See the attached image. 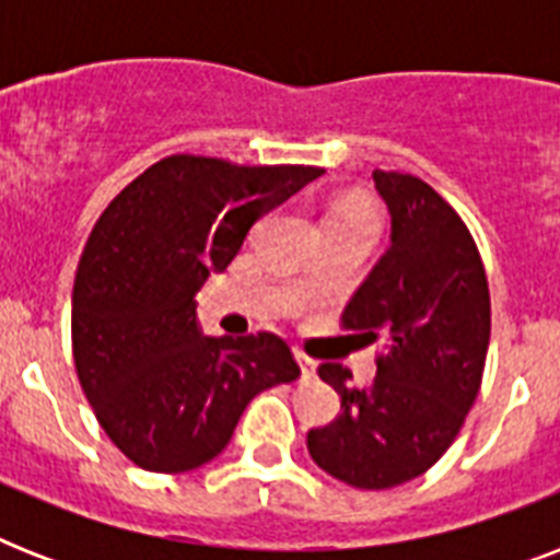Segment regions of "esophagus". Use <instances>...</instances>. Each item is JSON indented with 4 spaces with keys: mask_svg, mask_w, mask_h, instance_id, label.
I'll list each match as a JSON object with an SVG mask.
<instances>
[{
    "mask_svg": "<svg viewBox=\"0 0 560 560\" xmlns=\"http://www.w3.org/2000/svg\"><path fill=\"white\" fill-rule=\"evenodd\" d=\"M296 363H299V369H302V374H305V377H314L316 374V363L311 358H307V354H302V351L296 349Z\"/></svg>",
    "mask_w": 560,
    "mask_h": 560,
    "instance_id": "1",
    "label": "esophagus"
}]
</instances>
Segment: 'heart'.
Wrapping results in <instances>:
<instances>
[{"instance_id": "b5f03b06", "label": "heart", "mask_w": 560, "mask_h": 560, "mask_svg": "<svg viewBox=\"0 0 560 560\" xmlns=\"http://www.w3.org/2000/svg\"><path fill=\"white\" fill-rule=\"evenodd\" d=\"M337 223H377V211L363 200H342L334 206L328 218V226H337Z\"/></svg>"}]
</instances>
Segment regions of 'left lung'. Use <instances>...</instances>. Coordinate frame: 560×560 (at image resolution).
<instances>
[{
	"instance_id": "obj_1",
	"label": "left lung",
	"mask_w": 560,
	"mask_h": 560,
	"mask_svg": "<svg viewBox=\"0 0 560 560\" xmlns=\"http://www.w3.org/2000/svg\"><path fill=\"white\" fill-rule=\"evenodd\" d=\"M392 246L342 311V328L381 342L372 386L323 363L340 416L307 433L311 459L346 486L395 488L421 477L459 435L482 386L491 296L477 241L442 194L400 171H374Z\"/></svg>"
}]
</instances>
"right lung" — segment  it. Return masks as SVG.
I'll use <instances>...</instances> for the list:
<instances>
[{
    "instance_id": "1",
    "label": "right lung",
    "mask_w": 560,
    "mask_h": 560,
    "mask_svg": "<svg viewBox=\"0 0 560 560\" xmlns=\"http://www.w3.org/2000/svg\"><path fill=\"white\" fill-rule=\"evenodd\" d=\"M323 174L174 153L92 226L74 272L72 354L109 442L153 474L211 462L258 392L299 377L279 334L200 337L194 293L226 270L261 214Z\"/></svg>"
}]
</instances>
